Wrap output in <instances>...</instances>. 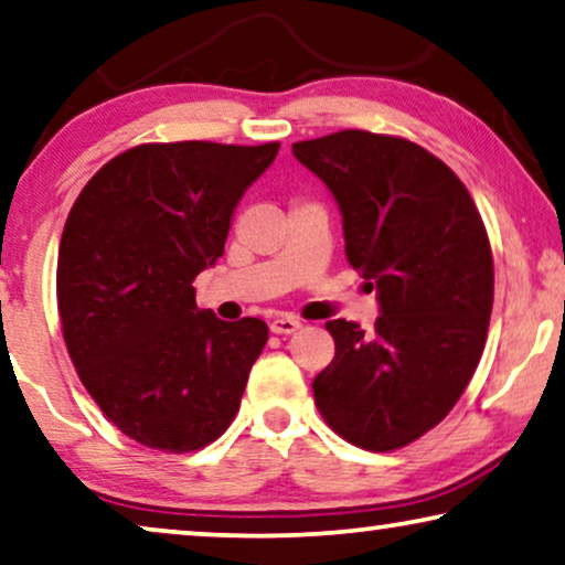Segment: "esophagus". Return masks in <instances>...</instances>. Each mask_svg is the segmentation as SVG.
Returning a JSON list of instances; mask_svg holds the SVG:
<instances>
[{
    "mask_svg": "<svg viewBox=\"0 0 565 565\" xmlns=\"http://www.w3.org/2000/svg\"><path fill=\"white\" fill-rule=\"evenodd\" d=\"M271 332L274 334H291V332H297V330H301V322L297 317H276V319H271Z\"/></svg>",
    "mask_w": 565,
    "mask_h": 565,
    "instance_id": "34e87169",
    "label": "esophagus"
}]
</instances>
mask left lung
I'll return each mask as SVG.
<instances>
[{
    "label": "left lung",
    "mask_w": 565,
    "mask_h": 565,
    "mask_svg": "<svg viewBox=\"0 0 565 565\" xmlns=\"http://www.w3.org/2000/svg\"><path fill=\"white\" fill-rule=\"evenodd\" d=\"M291 151L330 188L344 254L381 305L373 334L327 322L334 360L311 383L315 403L360 449H401L444 420L482 358L494 297L484 223L459 177L408 139L344 129Z\"/></svg>",
    "instance_id": "1"
}]
</instances>
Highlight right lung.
Returning <instances> with one entry per match:
<instances>
[{"mask_svg":"<svg viewBox=\"0 0 565 565\" xmlns=\"http://www.w3.org/2000/svg\"><path fill=\"white\" fill-rule=\"evenodd\" d=\"M276 151L139 145L73 202L57 254L67 355L104 416L149 449H202L238 414L268 327L198 309L192 281L223 256L235 205Z\"/></svg>","mask_w":565,"mask_h":565,"instance_id":"add662e5","label":"right lung"}]
</instances>
